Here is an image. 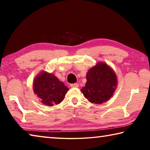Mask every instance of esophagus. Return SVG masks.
Wrapping results in <instances>:
<instances>
[{
	"instance_id": "obj_1",
	"label": "esophagus",
	"mask_w": 150,
	"mask_h": 150,
	"mask_svg": "<svg viewBox=\"0 0 150 150\" xmlns=\"http://www.w3.org/2000/svg\"><path fill=\"white\" fill-rule=\"evenodd\" d=\"M71 87H74V88H77L79 87V84L77 83H73V84H71Z\"/></svg>"
}]
</instances>
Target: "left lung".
<instances>
[{
	"label": "left lung",
	"instance_id": "left-lung-1",
	"mask_svg": "<svg viewBox=\"0 0 150 150\" xmlns=\"http://www.w3.org/2000/svg\"><path fill=\"white\" fill-rule=\"evenodd\" d=\"M87 83L81 91L91 103L102 104L110 100L117 87V77L110 66L98 62L88 71Z\"/></svg>",
	"mask_w": 150,
	"mask_h": 150
}]
</instances>
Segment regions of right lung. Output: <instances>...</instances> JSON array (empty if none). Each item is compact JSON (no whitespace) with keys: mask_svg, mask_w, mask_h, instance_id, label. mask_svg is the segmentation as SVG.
<instances>
[{"mask_svg":"<svg viewBox=\"0 0 150 150\" xmlns=\"http://www.w3.org/2000/svg\"><path fill=\"white\" fill-rule=\"evenodd\" d=\"M33 90L42 103L52 106L62 102L69 88L54 74L42 71L34 78Z\"/></svg>","mask_w":150,"mask_h":150,"instance_id":"add662e5","label":"right lung"}]
</instances>
